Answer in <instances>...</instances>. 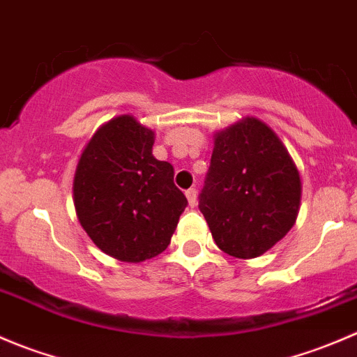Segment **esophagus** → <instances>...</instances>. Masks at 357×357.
<instances>
[{
  "mask_svg": "<svg viewBox=\"0 0 357 357\" xmlns=\"http://www.w3.org/2000/svg\"><path fill=\"white\" fill-rule=\"evenodd\" d=\"M186 199H188V204L193 207V205L197 204V190L195 188L186 190Z\"/></svg>",
  "mask_w": 357,
  "mask_h": 357,
  "instance_id": "34e87169",
  "label": "esophagus"
}]
</instances>
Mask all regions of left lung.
<instances>
[{
	"label": "left lung",
	"instance_id": "1",
	"mask_svg": "<svg viewBox=\"0 0 357 357\" xmlns=\"http://www.w3.org/2000/svg\"><path fill=\"white\" fill-rule=\"evenodd\" d=\"M301 197L297 165L266 122L247 115L215 132L200 211L222 252L254 259L275 247L297 221Z\"/></svg>",
	"mask_w": 357,
	"mask_h": 357
}]
</instances>
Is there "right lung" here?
<instances>
[{"label":"right lung","instance_id":"add662e5","mask_svg":"<svg viewBox=\"0 0 357 357\" xmlns=\"http://www.w3.org/2000/svg\"><path fill=\"white\" fill-rule=\"evenodd\" d=\"M153 142L135 115H117L96 129L75 167V215L91 242L122 262L162 254L188 205L172 165L153 157Z\"/></svg>","mask_w":357,"mask_h":357}]
</instances>
